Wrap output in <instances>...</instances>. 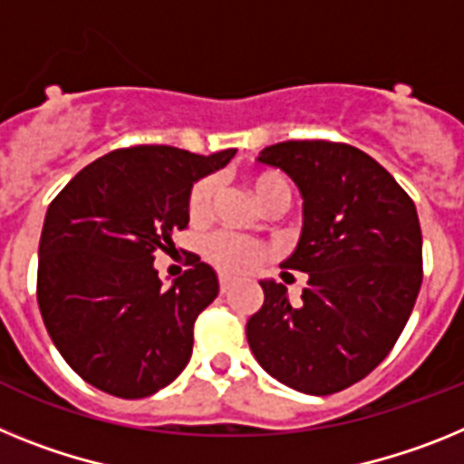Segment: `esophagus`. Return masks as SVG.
Returning <instances> with one entry per match:
<instances>
[{
    "label": "esophagus",
    "mask_w": 464,
    "mask_h": 464,
    "mask_svg": "<svg viewBox=\"0 0 464 464\" xmlns=\"http://www.w3.org/2000/svg\"><path fill=\"white\" fill-rule=\"evenodd\" d=\"M231 287H233L231 277H228V276H219V289H221V292L227 294Z\"/></svg>",
    "instance_id": "34e87169"
}]
</instances>
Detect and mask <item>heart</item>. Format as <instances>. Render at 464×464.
<instances>
[{
	"instance_id": "heart-1",
	"label": "heart",
	"mask_w": 464,
	"mask_h": 464,
	"mask_svg": "<svg viewBox=\"0 0 464 464\" xmlns=\"http://www.w3.org/2000/svg\"><path fill=\"white\" fill-rule=\"evenodd\" d=\"M247 187L256 203H259V208L271 203L277 196H289L287 182L280 175H276V172H255V175H249ZM212 196H215V182L212 179H200L191 188V193H188V217L191 219H203L208 215ZM205 255L221 271L245 273L259 261L261 247L252 243V240L219 233V236L209 237L208 245H205Z\"/></svg>"
}]
</instances>
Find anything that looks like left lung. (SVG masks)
Returning <instances> with one entry per match:
<instances>
[{
    "label": "left lung",
    "mask_w": 464,
    "mask_h": 464,
    "mask_svg": "<svg viewBox=\"0 0 464 464\" xmlns=\"http://www.w3.org/2000/svg\"><path fill=\"white\" fill-rule=\"evenodd\" d=\"M256 160L299 188L304 224L280 266L308 273V287L292 305L287 287L259 280L264 305L247 320L249 350L289 388L334 394L372 373L409 322L422 282L416 205L350 144L280 142Z\"/></svg>",
    "instance_id": "1"
}]
</instances>
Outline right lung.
Masks as SVG:
<instances>
[{
  "instance_id": "add662e5",
  "label": "right lung",
  "mask_w": 464,
  "mask_h": 464,
  "mask_svg": "<svg viewBox=\"0 0 464 464\" xmlns=\"http://www.w3.org/2000/svg\"><path fill=\"white\" fill-rule=\"evenodd\" d=\"M233 156L236 149H119L86 165L48 205L39 310L58 353L92 388L140 400L188 364L193 322L217 299L219 280L196 256L165 289L154 252L187 228L193 184Z\"/></svg>"
}]
</instances>
